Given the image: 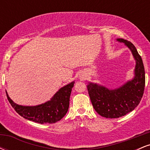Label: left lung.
Instances as JSON below:
<instances>
[{"label":"left lung","instance_id":"left-lung-1","mask_svg":"<svg viewBox=\"0 0 150 150\" xmlns=\"http://www.w3.org/2000/svg\"><path fill=\"white\" fill-rule=\"evenodd\" d=\"M117 41L125 43L133 55L136 61L134 78L115 89H108L92 82L87 85L94 110L100 116L108 118H119L135 109L143 96L145 85L143 62L135 46L123 39H117Z\"/></svg>","mask_w":150,"mask_h":150}]
</instances>
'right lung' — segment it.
<instances>
[{
  "instance_id": "1",
  "label": "right lung",
  "mask_w": 150,
  "mask_h": 150,
  "mask_svg": "<svg viewBox=\"0 0 150 150\" xmlns=\"http://www.w3.org/2000/svg\"><path fill=\"white\" fill-rule=\"evenodd\" d=\"M74 83L72 82L60 89L50 101L34 106H25L15 104L9 97L7 92L6 94L13 108L23 118L41 124L54 123L61 120L68 112Z\"/></svg>"
}]
</instances>
